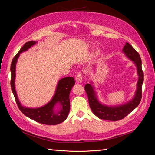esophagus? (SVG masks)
Returning <instances> with one entry per match:
<instances>
[{
    "label": "esophagus",
    "instance_id": "esophagus-1",
    "mask_svg": "<svg viewBox=\"0 0 155 155\" xmlns=\"http://www.w3.org/2000/svg\"><path fill=\"white\" fill-rule=\"evenodd\" d=\"M82 79V74L81 72H79L76 77V80L78 83H81Z\"/></svg>",
    "mask_w": 155,
    "mask_h": 155
}]
</instances>
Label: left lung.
<instances>
[{
  "mask_svg": "<svg viewBox=\"0 0 155 155\" xmlns=\"http://www.w3.org/2000/svg\"><path fill=\"white\" fill-rule=\"evenodd\" d=\"M125 55L129 59L133 61L137 68L138 80L137 89L134 97L129 102L118 106H107L101 104L98 101L96 93L94 90L93 85L87 83L85 86L88 96V104L93 113L98 118L110 121H118L124 118L130 112L136 109L142 99V87L143 82V72L142 68V60L139 54L129 43H126L122 50Z\"/></svg>",
  "mask_w": 155,
  "mask_h": 155,
  "instance_id": "left-lung-1",
  "label": "left lung"
}]
</instances>
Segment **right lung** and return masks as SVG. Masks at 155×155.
Instances as JSON below:
<instances>
[{
    "mask_svg": "<svg viewBox=\"0 0 155 155\" xmlns=\"http://www.w3.org/2000/svg\"><path fill=\"white\" fill-rule=\"evenodd\" d=\"M37 43L36 41H31L26 43L19 51L13 58L11 64V87L15 97L17 105L20 110L27 117L37 122L46 125H57L67 119L70 111L69 95L72 87L75 85L74 79L71 77L64 78L58 81L55 94L47 104L39 108H28L22 106L18 99L15 87V67L20 54L25 51ZM56 104L60 105V110L57 112L54 108Z\"/></svg>",
    "mask_w": 155,
    "mask_h": 155,
    "instance_id": "1",
    "label": "right lung"
}]
</instances>
